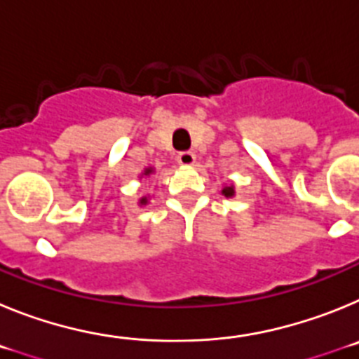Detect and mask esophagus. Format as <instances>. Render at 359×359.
Masks as SVG:
<instances>
[{"label": "esophagus", "instance_id": "1", "mask_svg": "<svg viewBox=\"0 0 359 359\" xmlns=\"http://www.w3.org/2000/svg\"><path fill=\"white\" fill-rule=\"evenodd\" d=\"M177 163L183 165V167H190V165L196 163V154L190 151H183L177 154Z\"/></svg>", "mask_w": 359, "mask_h": 359}]
</instances>
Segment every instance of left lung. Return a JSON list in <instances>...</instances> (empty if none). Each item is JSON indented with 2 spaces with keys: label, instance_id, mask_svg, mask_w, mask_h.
I'll return each instance as SVG.
<instances>
[{
  "label": "left lung",
  "instance_id": "1",
  "mask_svg": "<svg viewBox=\"0 0 359 359\" xmlns=\"http://www.w3.org/2000/svg\"><path fill=\"white\" fill-rule=\"evenodd\" d=\"M221 194H223L224 198H233V196H236V187L224 185L223 189H221Z\"/></svg>",
  "mask_w": 359,
  "mask_h": 359
}]
</instances>
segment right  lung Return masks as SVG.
<instances>
[{"label":"right lung","mask_w":359,"mask_h":359,"mask_svg":"<svg viewBox=\"0 0 359 359\" xmlns=\"http://www.w3.org/2000/svg\"><path fill=\"white\" fill-rule=\"evenodd\" d=\"M152 174H154V167H147V169H144L142 170V174H140V180L142 177H149V176H152ZM149 196H144V198L140 199V201H138V205H140V207H145V205H149Z\"/></svg>","instance_id":"obj_1"}]
</instances>
